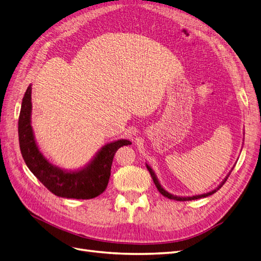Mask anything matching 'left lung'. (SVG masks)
Wrapping results in <instances>:
<instances>
[{
	"instance_id": "8db88e82",
	"label": "left lung",
	"mask_w": 261,
	"mask_h": 261,
	"mask_svg": "<svg viewBox=\"0 0 261 261\" xmlns=\"http://www.w3.org/2000/svg\"><path fill=\"white\" fill-rule=\"evenodd\" d=\"M147 169H148V171H149V173H150V175H151V177H152V179H153V183H154V185H155V187L158 188V191H159L164 197H168L169 199H173V200H176V201H187V200H194V199H199V198H203V197H207V196H210V195H212V194H215L219 188H221V186H222L224 183H225V180L227 179V177L224 179V181L222 184H221L219 187H218V189H215V191H212V192H210V193H207V194H202V195H197V196H193V197H176V196H173V195H171V194H169L168 192H165L164 189L161 187V185H160V183H159V180H158V178L155 177V174L153 173V171H152V169L150 168V167H148L147 165Z\"/></svg>"
}]
</instances>
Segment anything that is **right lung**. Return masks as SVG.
Here are the masks:
<instances>
[{
  "mask_svg": "<svg viewBox=\"0 0 261 261\" xmlns=\"http://www.w3.org/2000/svg\"><path fill=\"white\" fill-rule=\"evenodd\" d=\"M31 86L22 98L18 120V136L21 155L29 170L49 191L59 197L91 199L106 191L111 175L113 158L118 148L130 145L128 140H117L102 148L86 169L65 172L53 167L39 151L30 125Z\"/></svg>",
  "mask_w": 261,
  "mask_h": 261,
  "instance_id": "obj_1",
  "label": "right lung"
}]
</instances>
